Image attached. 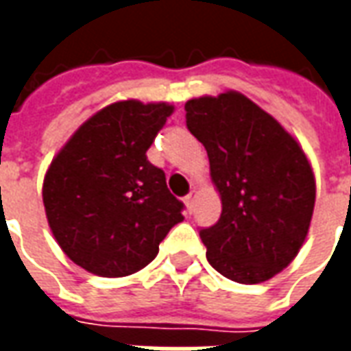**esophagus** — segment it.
<instances>
[{
    "instance_id": "34e87169",
    "label": "esophagus",
    "mask_w": 351,
    "mask_h": 351,
    "mask_svg": "<svg viewBox=\"0 0 351 351\" xmlns=\"http://www.w3.org/2000/svg\"><path fill=\"white\" fill-rule=\"evenodd\" d=\"M184 203H186V206H188V210H193V203H195V191H190L186 197H184Z\"/></svg>"
}]
</instances>
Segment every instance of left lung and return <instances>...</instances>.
Wrapping results in <instances>:
<instances>
[{"label": "left lung", "instance_id": "8db88e82", "mask_svg": "<svg viewBox=\"0 0 351 351\" xmlns=\"http://www.w3.org/2000/svg\"><path fill=\"white\" fill-rule=\"evenodd\" d=\"M184 108L221 197L220 220L199 231L208 263L239 284L272 278L291 263L308 233L316 182L306 156L243 93L205 95Z\"/></svg>", "mask_w": 351, "mask_h": 351}]
</instances>
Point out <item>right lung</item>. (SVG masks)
Listing matches in <instances>:
<instances>
[{
	"label": "right lung",
	"instance_id": "1",
	"mask_svg": "<svg viewBox=\"0 0 351 351\" xmlns=\"http://www.w3.org/2000/svg\"><path fill=\"white\" fill-rule=\"evenodd\" d=\"M171 112L167 103H112L50 163L43 184L49 226L65 256L88 272L118 278L141 271L184 220V203L146 158Z\"/></svg>",
	"mask_w": 351,
	"mask_h": 351
}]
</instances>
